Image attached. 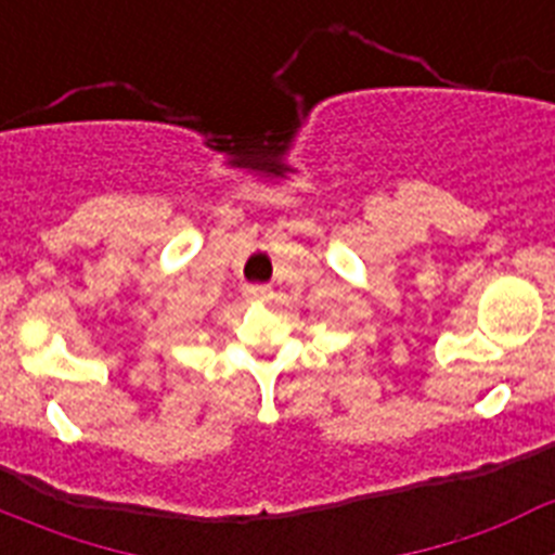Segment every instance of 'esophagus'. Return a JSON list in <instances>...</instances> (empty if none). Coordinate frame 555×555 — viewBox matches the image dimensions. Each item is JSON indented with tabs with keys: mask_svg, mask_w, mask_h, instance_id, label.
<instances>
[{
	"mask_svg": "<svg viewBox=\"0 0 555 555\" xmlns=\"http://www.w3.org/2000/svg\"><path fill=\"white\" fill-rule=\"evenodd\" d=\"M244 297L253 302H263V300H269V288L267 286H247L244 288Z\"/></svg>",
	"mask_w": 555,
	"mask_h": 555,
	"instance_id": "34e87169",
	"label": "esophagus"
}]
</instances>
